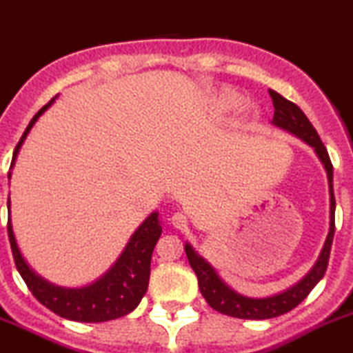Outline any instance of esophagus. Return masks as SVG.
I'll return each mask as SVG.
<instances>
[{
    "label": "esophagus",
    "instance_id": "1",
    "mask_svg": "<svg viewBox=\"0 0 353 353\" xmlns=\"http://www.w3.org/2000/svg\"><path fill=\"white\" fill-rule=\"evenodd\" d=\"M170 221H172V225L176 226V228H183V226H186V216H184L183 212H176Z\"/></svg>",
    "mask_w": 353,
    "mask_h": 353
}]
</instances>
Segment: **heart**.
Listing matches in <instances>:
<instances>
[{"mask_svg": "<svg viewBox=\"0 0 353 353\" xmlns=\"http://www.w3.org/2000/svg\"><path fill=\"white\" fill-rule=\"evenodd\" d=\"M236 99L233 95H223L219 101H217V106L221 108V110H230V108L235 106Z\"/></svg>", "mask_w": 353, "mask_h": 353, "instance_id": "heart-1", "label": "heart"}]
</instances>
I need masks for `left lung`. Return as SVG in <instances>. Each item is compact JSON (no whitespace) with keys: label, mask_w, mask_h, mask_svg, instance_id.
Wrapping results in <instances>:
<instances>
[{"label":"left lung","mask_w":353,"mask_h":353,"mask_svg":"<svg viewBox=\"0 0 353 353\" xmlns=\"http://www.w3.org/2000/svg\"><path fill=\"white\" fill-rule=\"evenodd\" d=\"M270 97L273 101V113L272 123L276 125L279 128L291 132L296 137L305 141L308 146H312L317 153L319 160L322 161L325 172H327L329 181V196H331V221H329V233L325 239L324 247H322L321 256L315 261L314 268L303 276L298 284L292 285L288 291L281 292V294L270 296V298H245V296L239 294L233 289H230L225 282L217 276L216 270L209 265L203 258H200L193 247L190 243L184 245L186 251L188 261L192 265L193 272L199 276V288L205 301L212 306L214 310L221 312V314L230 315V317H239V319H273L279 315H284L291 312L292 308L299 305L306 296L310 294L312 289L319 284L322 276H324L325 270H327L329 254H331V245H332V236H334V210H336V200L334 192H332V163L329 158L327 150H325L324 143L319 137L317 130L310 120L305 117L301 110L296 106L294 102L288 101L282 97L281 94H276L275 90H270Z\"/></svg>","instance_id":"obj_1"}]
</instances>
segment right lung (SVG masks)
Returning a JSON list of instances; mask_svg holds the SVG:
<instances>
[{"label": "right lung", "mask_w": 353, "mask_h": 353, "mask_svg": "<svg viewBox=\"0 0 353 353\" xmlns=\"http://www.w3.org/2000/svg\"><path fill=\"white\" fill-rule=\"evenodd\" d=\"M54 101L55 99H52L48 104H45L29 121L28 128L15 146V151H13L12 167L32 125L52 106ZM10 176H12V172H8V179ZM160 235L161 226L158 221V212H153L130 236L127 247L123 249L120 258L117 259V263L99 281H95L90 285H85V288L69 289L50 284L29 268L28 263L22 258L21 251H19L15 236H13L12 221L8 219V240L10 247H12L13 261H15V266H17L29 291L41 305L47 306L48 310L77 322L113 321V319L130 314L139 305L143 296L146 294L148 284H150L151 254H153V249Z\"/></svg>", "instance_id": "add662e5"}]
</instances>
